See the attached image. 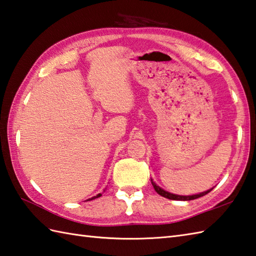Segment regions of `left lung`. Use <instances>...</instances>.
I'll use <instances>...</instances> for the list:
<instances>
[{
    "mask_svg": "<svg viewBox=\"0 0 256 256\" xmlns=\"http://www.w3.org/2000/svg\"><path fill=\"white\" fill-rule=\"evenodd\" d=\"M150 182H152V184H153V187H154L155 192H156L157 194H160L162 197H165V198H167V199H170V200H182V201L194 200V199H197V198L202 197V196H204V194H206L208 192H210L211 190L214 189V188H211V189H209V190H206V192H204L198 194H192V196H179V194H170V192H166V190L162 189L160 186H157V184L153 182V179H152V178H150Z\"/></svg>",
    "mask_w": 256,
    "mask_h": 256,
    "instance_id": "8db88e82",
    "label": "left lung"
}]
</instances>
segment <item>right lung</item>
<instances>
[{
    "label": "right lung",
    "mask_w": 256,
    "mask_h": 256,
    "mask_svg": "<svg viewBox=\"0 0 256 256\" xmlns=\"http://www.w3.org/2000/svg\"><path fill=\"white\" fill-rule=\"evenodd\" d=\"M101 196H102V194H98L96 196H94V197H92V198H90V199H88V200H94V199H96V198L101 197Z\"/></svg>",
    "instance_id": "1"
}]
</instances>
